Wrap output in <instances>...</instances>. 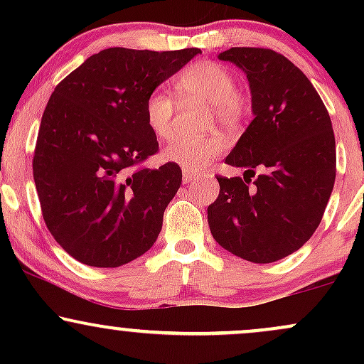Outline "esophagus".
<instances>
[{
    "label": "esophagus",
    "mask_w": 364,
    "mask_h": 364,
    "mask_svg": "<svg viewBox=\"0 0 364 364\" xmlns=\"http://www.w3.org/2000/svg\"><path fill=\"white\" fill-rule=\"evenodd\" d=\"M195 178H196V173H193V171L183 169V183H190V181H193Z\"/></svg>",
    "instance_id": "34e87169"
}]
</instances>
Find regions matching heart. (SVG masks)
<instances>
[{
	"instance_id": "heart-1",
	"label": "heart",
	"mask_w": 364,
	"mask_h": 364,
	"mask_svg": "<svg viewBox=\"0 0 364 364\" xmlns=\"http://www.w3.org/2000/svg\"><path fill=\"white\" fill-rule=\"evenodd\" d=\"M179 97L196 99L210 104L208 121L224 128H236L245 118L246 104L243 95L236 90L235 73L215 61H198L186 66L176 78ZM176 101L166 90H154L145 101V121L157 139H168L173 133V116ZM225 141L219 135L202 139L176 136L166 145L164 161L181 166L183 169L203 171L224 152Z\"/></svg>"
}]
</instances>
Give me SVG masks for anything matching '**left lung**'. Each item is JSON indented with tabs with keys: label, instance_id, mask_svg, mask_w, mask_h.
<instances>
[{
	"label": "left lung",
	"instance_id": "left-lung-1",
	"mask_svg": "<svg viewBox=\"0 0 364 364\" xmlns=\"http://www.w3.org/2000/svg\"><path fill=\"white\" fill-rule=\"evenodd\" d=\"M219 60L246 73L255 118L225 157L246 169L243 178L217 176L208 225L228 252L272 263L301 248L323 217L336 181L332 121L306 75L282 54L231 48ZM255 167L264 173L252 183Z\"/></svg>",
	"mask_w": 364,
	"mask_h": 364
}]
</instances>
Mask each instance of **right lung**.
Here are the masks:
<instances>
[{"label": "right lung", "instance_id": "obj_1", "mask_svg": "<svg viewBox=\"0 0 364 364\" xmlns=\"http://www.w3.org/2000/svg\"><path fill=\"white\" fill-rule=\"evenodd\" d=\"M200 53L109 48L56 85L32 169L44 223L75 260L112 269L156 243L183 174L173 162L140 166L159 150L145 101Z\"/></svg>", "mask_w": 364, "mask_h": 364}]
</instances>
